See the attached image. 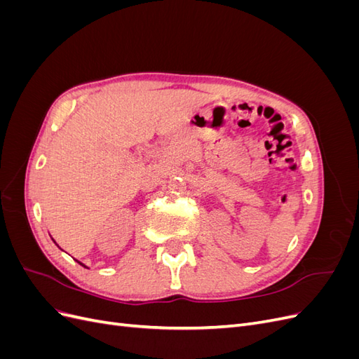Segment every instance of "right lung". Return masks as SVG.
<instances>
[{
    "mask_svg": "<svg viewBox=\"0 0 359 359\" xmlns=\"http://www.w3.org/2000/svg\"><path fill=\"white\" fill-rule=\"evenodd\" d=\"M79 264H81V262H79ZM81 265H82V266H85V265H83V264H81Z\"/></svg>",
    "mask_w": 359,
    "mask_h": 359,
    "instance_id": "obj_1",
    "label": "right lung"
}]
</instances>
